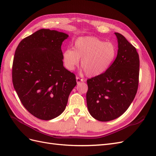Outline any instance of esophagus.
<instances>
[{"mask_svg":"<svg viewBox=\"0 0 156 156\" xmlns=\"http://www.w3.org/2000/svg\"><path fill=\"white\" fill-rule=\"evenodd\" d=\"M76 81H77V84H79L81 82L84 81V79H81L80 77H76Z\"/></svg>","mask_w":156,"mask_h":156,"instance_id":"esophagus-1","label":"esophagus"}]
</instances>
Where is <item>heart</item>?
<instances>
[{"label": "heart", "mask_w": 156, "mask_h": 156, "mask_svg": "<svg viewBox=\"0 0 156 156\" xmlns=\"http://www.w3.org/2000/svg\"><path fill=\"white\" fill-rule=\"evenodd\" d=\"M73 49H66L63 53L66 68L73 71L81 59V67L90 77L105 73L117 55L116 48L112 43L104 42L94 36L78 37L74 41Z\"/></svg>", "instance_id": "b5f03b06"}]
</instances>
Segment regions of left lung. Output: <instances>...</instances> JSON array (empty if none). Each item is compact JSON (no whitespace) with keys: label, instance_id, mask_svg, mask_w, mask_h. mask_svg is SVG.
<instances>
[{"label":"left lung","instance_id":"1","mask_svg":"<svg viewBox=\"0 0 156 156\" xmlns=\"http://www.w3.org/2000/svg\"><path fill=\"white\" fill-rule=\"evenodd\" d=\"M116 59L105 73L87 80V103L94 119L107 122L126 111L137 92L139 56L133 45L120 33Z\"/></svg>","mask_w":156,"mask_h":156}]
</instances>
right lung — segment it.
Returning <instances> with one entry per match:
<instances>
[{
    "label": "right lung",
    "mask_w": 156,
    "mask_h": 156,
    "mask_svg": "<svg viewBox=\"0 0 156 156\" xmlns=\"http://www.w3.org/2000/svg\"><path fill=\"white\" fill-rule=\"evenodd\" d=\"M68 35L40 29L21 41L14 55L12 82L21 102L37 119L62 114L76 86L74 73L63 66L61 45Z\"/></svg>",
    "instance_id": "obj_1"
}]
</instances>
